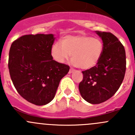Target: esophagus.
<instances>
[{
	"label": "esophagus",
	"instance_id": "1",
	"mask_svg": "<svg viewBox=\"0 0 135 135\" xmlns=\"http://www.w3.org/2000/svg\"><path fill=\"white\" fill-rule=\"evenodd\" d=\"M74 71H75V70H74V69H70V70H69V74H71V73H73V72H74Z\"/></svg>",
	"mask_w": 135,
	"mask_h": 135
}]
</instances>
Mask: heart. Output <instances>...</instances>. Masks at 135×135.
<instances>
[{
  "instance_id": "b5f03b06",
  "label": "heart",
  "mask_w": 135,
  "mask_h": 135,
  "mask_svg": "<svg viewBox=\"0 0 135 135\" xmlns=\"http://www.w3.org/2000/svg\"><path fill=\"white\" fill-rule=\"evenodd\" d=\"M56 42L51 48V56L55 61L63 63L71 54V62L84 70L96 66L103 52V44L97 38L88 35H67Z\"/></svg>"
}]
</instances>
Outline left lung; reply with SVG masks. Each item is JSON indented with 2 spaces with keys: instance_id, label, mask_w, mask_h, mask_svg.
<instances>
[{
  "instance_id": "8db88e82",
  "label": "left lung",
  "mask_w": 135,
  "mask_h": 135,
  "mask_svg": "<svg viewBox=\"0 0 135 135\" xmlns=\"http://www.w3.org/2000/svg\"><path fill=\"white\" fill-rule=\"evenodd\" d=\"M102 39L103 52L96 66L83 71L79 91L85 100L100 104L111 98L120 87L126 70V51L110 32L95 31Z\"/></svg>"
}]
</instances>
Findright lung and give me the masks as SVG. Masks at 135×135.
<instances>
[{"mask_svg":"<svg viewBox=\"0 0 135 135\" xmlns=\"http://www.w3.org/2000/svg\"><path fill=\"white\" fill-rule=\"evenodd\" d=\"M53 34L21 36L11 45L8 69L11 79L23 98L38 106L54 99L60 81L69 66L53 60Z\"/></svg>","mask_w":135,"mask_h":135,"instance_id":"right-lung-1","label":"right lung"}]
</instances>
